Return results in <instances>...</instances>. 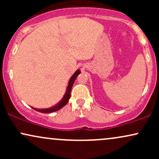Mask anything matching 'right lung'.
<instances>
[{"label": "right lung", "mask_w": 159, "mask_h": 159, "mask_svg": "<svg viewBox=\"0 0 159 159\" xmlns=\"http://www.w3.org/2000/svg\"><path fill=\"white\" fill-rule=\"evenodd\" d=\"M80 73H81V72H80V70L78 69V70H77L75 72L73 75L71 77L70 80H69V81L68 87H67L66 92V93L64 95V96H63V99H62L59 103L57 104L55 106L50 107V108H47V109H37V108H34V107H33V108H34L35 111H39V112H41V113H52V112H54V111L60 110V109L62 108L63 106H65V105L67 104V102H68L69 98H70V96H71L70 92H71V90H72V85H73L74 82H75V81L77 76Z\"/></svg>", "instance_id": "obj_1"}]
</instances>
